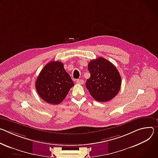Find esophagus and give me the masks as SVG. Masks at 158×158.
<instances>
[{"mask_svg":"<svg viewBox=\"0 0 158 158\" xmlns=\"http://www.w3.org/2000/svg\"><path fill=\"white\" fill-rule=\"evenodd\" d=\"M77 83L80 85H82L83 83V80L81 79H78L77 80Z\"/></svg>","mask_w":158,"mask_h":158,"instance_id":"34e87169","label":"esophagus"}]
</instances>
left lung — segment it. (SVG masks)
<instances>
[{"instance_id": "left-lung-1", "label": "left lung", "mask_w": 158, "mask_h": 158, "mask_svg": "<svg viewBox=\"0 0 158 158\" xmlns=\"http://www.w3.org/2000/svg\"><path fill=\"white\" fill-rule=\"evenodd\" d=\"M88 69L90 77L85 85L95 100L108 102L117 95L120 89L121 77L111 62L100 57L89 63Z\"/></svg>"}]
</instances>
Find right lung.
Here are the masks:
<instances>
[{"instance_id": "add662e5", "label": "right lung", "mask_w": 158, "mask_h": 158, "mask_svg": "<svg viewBox=\"0 0 158 158\" xmlns=\"http://www.w3.org/2000/svg\"><path fill=\"white\" fill-rule=\"evenodd\" d=\"M73 86L74 83L65 71L63 63L58 61H51L43 68L35 84L40 97L52 105L60 103Z\"/></svg>"}]
</instances>
